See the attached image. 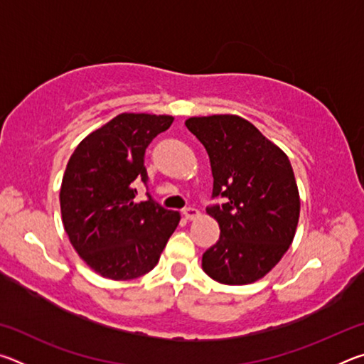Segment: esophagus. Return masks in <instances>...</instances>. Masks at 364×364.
I'll use <instances>...</instances> for the list:
<instances>
[{
  "label": "esophagus",
  "instance_id": "34e87169",
  "mask_svg": "<svg viewBox=\"0 0 364 364\" xmlns=\"http://www.w3.org/2000/svg\"><path fill=\"white\" fill-rule=\"evenodd\" d=\"M183 217L186 218V220H196V218L200 217V212L197 210V208H194V207H186L183 210Z\"/></svg>",
  "mask_w": 364,
  "mask_h": 364
}]
</instances>
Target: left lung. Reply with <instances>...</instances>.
<instances>
[{
    "label": "left lung",
    "instance_id": "left-lung-1",
    "mask_svg": "<svg viewBox=\"0 0 364 364\" xmlns=\"http://www.w3.org/2000/svg\"><path fill=\"white\" fill-rule=\"evenodd\" d=\"M188 130L204 144L213 175L212 197H226L207 213L220 239L202 255V269L228 286L269 273L292 244L300 197L284 152L239 115L191 117Z\"/></svg>",
    "mask_w": 364,
    "mask_h": 364
}]
</instances>
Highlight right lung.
<instances>
[{
    "label": "right lung",
    "instance_id": "add662e5",
    "mask_svg": "<svg viewBox=\"0 0 364 364\" xmlns=\"http://www.w3.org/2000/svg\"><path fill=\"white\" fill-rule=\"evenodd\" d=\"M173 117L120 114L90 133L69 159L60 184V213L70 244L102 278L127 281L156 267L180 223L147 194L134 202L133 183H147L146 147Z\"/></svg>",
    "mask_w": 364,
    "mask_h": 364
}]
</instances>
